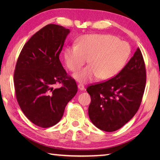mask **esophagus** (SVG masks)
Returning <instances> with one entry per match:
<instances>
[{
	"label": "esophagus",
	"instance_id": "esophagus-1",
	"mask_svg": "<svg viewBox=\"0 0 160 160\" xmlns=\"http://www.w3.org/2000/svg\"><path fill=\"white\" fill-rule=\"evenodd\" d=\"M78 89H79L81 91H82V90L84 89V86L82 84H78Z\"/></svg>",
	"mask_w": 160,
	"mask_h": 160
}]
</instances>
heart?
<instances>
[{"mask_svg":"<svg viewBox=\"0 0 160 160\" xmlns=\"http://www.w3.org/2000/svg\"><path fill=\"white\" fill-rule=\"evenodd\" d=\"M129 44L111 34L93 33L80 37L76 45L67 46L63 57L67 67L75 72L89 60L90 66L74 74L81 82H87L98 77L107 80L116 76L124 69L131 56Z\"/></svg>","mask_w":160,"mask_h":160,"instance_id":"b5f03b06","label":"heart"}]
</instances>
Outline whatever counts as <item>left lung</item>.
<instances>
[{
    "label": "left lung",
    "mask_w": 160,
    "mask_h": 160,
    "mask_svg": "<svg viewBox=\"0 0 160 160\" xmlns=\"http://www.w3.org/2000/svg\"><path fill=\"white\" fill-rule=\"evenodd\" d=\"M147 73L138 48L116 76L87 87L91 96L89 116L100 130L112 132L127 124L137 113L144 92Z\"/></svg>",
    "instance_id": "left-lung-1"
}]
</instances>
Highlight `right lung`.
I'll use <instances>...</instances> for the list:
<instances>
[{
    "label": "right lung",
    "mask_w": 160,
    "mask_h": 160,
    "mask_svg": "<svg viewBox=\"0 0 160 160\" xmlns=\"http://www.w3.org/2000/svg\"><path fill=\"white\" fill-rule=\"evenodd\" d=\"M69 32L62 26L46 25L25 44L17 60L13 73L16 100L25 116L40 127L56 124L78 91L76 81L59 59ZM58 83L61 87L54 88Z\"/></svg>",
    "instance_id": "obj_1"
}]
</instances>
